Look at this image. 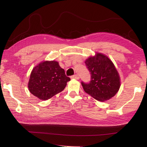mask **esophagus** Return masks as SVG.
<instances>
[{"mask_svg":"<svg viewBox=\"0 0 147 147\" xmlns=\"http://www.w3.org/2000/svg\"><path fill=\"white\" fill-rule=\"evenodd\" d=\"M71 78L76 79V80H79V79H80V77H79L78 75V74H75V75L72 76H71Z\"/></svg>","mask_w":147,"mask_h":147,"instance_id":"obj_1","label":"esophagus"}]
</instances>
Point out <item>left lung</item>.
I'll return each instance as SVG.
<instances>
[{"instance_id": "obj_1", "label": "left lung", "mask_w": 147, "mask_h": 147, "mask_svg": "<svg viewBox=\"0 0 147 147\" xmlns=\"http://www.w3.org/2000/svg\"><path fill=\"white\" fill-rule=\"evenodd\" d=\"M91 74L88 83L82 82L83 90L98 101L104 102L116 94L120 88V78L114 64L107 56L96 53L85 61Z\"/></svg>"}]
</instances>
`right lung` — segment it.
<instances>
[{"label": "right lung", "instance_id": "obj_1", "mask_svg": "<svg viewBox=\"0 0 147 147\" xmlns=\"http://www.w3.org/2000/svg\"><path fill=\"white\" fill-rule=\"evenodd\" d=\"M70 80L58 62L44 61L33 69L28 89L36 97L46 100L62 92Z\"/></svg>", "mask_w": 147, "mask_h": 147}]
</instances>
